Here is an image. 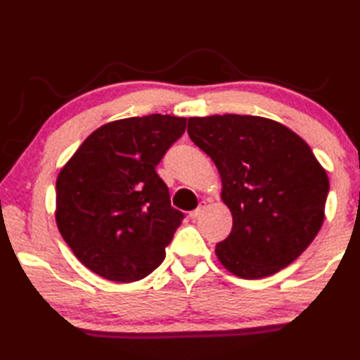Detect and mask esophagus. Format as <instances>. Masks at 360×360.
I'll use <instances>...</instances> for the list:
<instances>
[{
    "label": "esophagus",
    "mask_w": 360,
    "mask_h": 360,
    "mask_svg": "<svg viewBox=\"0 0 360 360\" xmlns=\"http://www.w3.org/2000/svg\"><path fill=\"white\" fill-rule=\"evenodd\" d=\"M205 210H206V202H202V203L198 205V208H197V210L191 212V219H193V221H195V219H198L200 216L203 214Z\"/></svg>",
    "instance_id": "1"
}]
</instances>
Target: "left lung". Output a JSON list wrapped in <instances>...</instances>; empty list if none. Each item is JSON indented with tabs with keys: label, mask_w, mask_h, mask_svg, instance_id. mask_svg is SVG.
I'll use <instances>...</instances> for the list:
<instances>
[{
	"label": "left lung",
	"mask_w": 360,
	"mask_h": 360,
	"mask_svg": "<svg viewBox=\"0 0 360 360\" xmlns=\"http://www.w3.org/2000/svg\"><path fill=\"white\" fill-rule=\"evenodd\" d=\"M192 141L214 162L233 227L216 245L231 275L260 279L290 265L324 222L328 178L303 139L276 120L188 117Z\"/></svg>",
	"instance_id": "obj_1"
}]
</instances>
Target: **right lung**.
I'll return each mask as SVG.
<instances>
[{
    "label": "right lung",
    "instance_id": "right-lung-1",
    "mask_svg": "<svg viewBox=\"0 0 360 360\" xmlns=\"http://www.w3.org/2000/svg\"><path fill=\"white\" fill-rule=\"evenodd\" d=\"M186 119L150 114L101 125L57 178L60 235L89 270L115 283L150 275L182 221L155 167Z\"/></svg>",
    "mask_w": 360,
    "mask_h": 360
}]
</instances>
